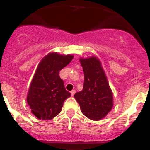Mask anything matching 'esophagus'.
I'll use <instances>...</instances> for the list:
<instances>
[{
    "label": "esophagus",
    "instance_id": "obj_1",
    "mask_svg": "<svg viewBox=\"0 0 150 150\" xmlns=\"http://www.w3.org/2000/svg\"><path fill=\"white\" fill-rule=\"evenodd\" d=\"M70 93H71V95L73 96L75 95V90H72V91L70 92Z\"/></svg>",
    "mask_w": 150,
    "mask_h": 150
}]
</instances>
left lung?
<instances>
[{"mask_svg": "<svg viewBox=\"0 0 150 150\" xmlns=\"http://www.w3.org/2000/svg\"><path fill=\"white\" fill-rule=\"evenodd\" d=\"M84 74L83 90L74 97L79 104L82 114L92 120H100L113 108V93L107 76L96 57L80 58Z\"/></svg>", "mask_w": 150, "mask_h": 150, "instance_id": "left-lung-1", "label": "left lung"}]
</instances>
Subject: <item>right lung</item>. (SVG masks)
I'll use <instances>...</instances> for the list:
<instances>
[{"instance_id": "add662e5", "label": "right lung", "mask_w": 150, "mask_h": 150, "mask_svg": "<svg viewBox=\"0 0 150 150\" xmlns=\"http://www.w3.org/2000/svg\"><path fill=\"white\" fill-rule=\"evenodd\" d=\"M73 57L72 54L51 52L39 63L30 85L27 101L32 114L40 120H52L58 115L64 101L71 96L59 72Z\"/></svg>"}]
</instances>
